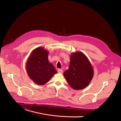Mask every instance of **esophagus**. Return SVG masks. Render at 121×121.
<instances>
[{
	"mask_svg": "<svg viewBox=\"0 0 121 121\" xmlns=\"http://www.w3.org/2000/svg\"><path fill=\"white\" fill-rule=\"evenodd\" d=\"M57 72L60 73H63V70L61 69H57Z\"/></svg>",
	"mask_w": 121,
	"mask_h": 121,
	"instance_id": "1",
	"label": "esophagus"
}]
</instances>
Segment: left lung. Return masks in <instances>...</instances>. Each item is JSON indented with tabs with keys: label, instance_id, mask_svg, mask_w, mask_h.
Masks as SVG:
<instances>
[{
	"label": "left lung",
	"instance_id": "8db88e82",
	"mask_svg": "<svg viewBox=\"0 0 121 121\" xmlns=\"http://www.w3.org/2000/svg\"><path fill=\"white\" fill-rule=\"evenodd\" d=\"M93 74L92 65L85 54L80 52L71 53L69 69L64 76L73 89L85 88L90 84Z\"/></svg>",
	"mask_w": 121,
	"mask_h": 121
}]
</instances>
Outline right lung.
Masks as SVG:
<instances>
[{
  "label": "right lung",
  "instance_id": "1",
  "mask_svg": "<svg viewBox=\"0 0 121 121\" xmlns=\"http://www.w3.org/2000/svg\"><path fill=\"white\" fill-rule=\"evenodd\" d=\"M48 53L43 47H37L32 51L27 61L26 67L29 78L38 85L47 83L57 73L48 61Z\"/></svg>",
  "mask_w": 121,
  "mask_h": 121
}]
</instances>
